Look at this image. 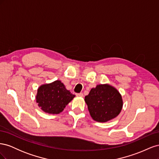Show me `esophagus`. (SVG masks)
<instances>
[{
	"mask_svg": "<svg viewBox=\"0 0 159 159\" xmlns=\"http://www.w3.org/2000/svg\"><path fill=\"white\" fill-rule=\"evenodd\" d=\"M76 95L78 96V97H83L84 94L82 93H76Z\"/></svg>",
	"mask_w": 159,
	"mask_h": 159,
	"instance_id": "1",
	"label": "esophagus"
}]
</instances>
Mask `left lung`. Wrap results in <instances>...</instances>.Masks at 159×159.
Segmentation results:
<instances>
[{"instance_id":"1","label":"left lung","mask_w":159,"mask_h":159,"mask_svg":"<svg viewBox=\"0 0 159 159\" xmlns=\"http://www.w3.org/2000/svg\"><path fill=\"white\" fill-rule=\"evenodd\" d=\"M91 117L96 121L107 122L121 112L123 100L121 94L108 84L98 85L85 97Z\"/></svg>"}]
</instances>
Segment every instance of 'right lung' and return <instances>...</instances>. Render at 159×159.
Listing matches in <instances>:
<instances>
[{
  "instance_id": "1",
  "label": "right lung",
  "mask_w": 159,
  "mask_h": 159,
  "mask_svg": "<svg viewBox=\"0 0 159 159\" xmlns=\"http://www.w3.org/2000/svg\"><path fill=\"white\" fill-rule=\"evenodd\" d=\"M60 80L41 85L36 95V102L46 113L58 114L75 97Z\"/></svg>"
}]
</instances>
